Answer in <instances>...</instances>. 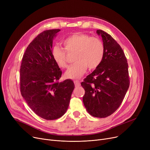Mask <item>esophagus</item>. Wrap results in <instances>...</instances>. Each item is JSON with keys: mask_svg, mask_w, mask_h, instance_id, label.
<instances>
[{"mask_svg": "<svg viewBox=\"0 0 150 150\" xmlns=\"http://www.w3.org/2000/svg\"><path fill=\"white\" fill-rule=\"evenodd\" d=\"M74 83H75V85L76 87H78V86H80V83L79 81H78V80L74 81Z\"/></svg>", "mask_w": 150, "mask_h": 150, "instance_id": "esophagus-1", "label": "esophagus"}]
</instances>
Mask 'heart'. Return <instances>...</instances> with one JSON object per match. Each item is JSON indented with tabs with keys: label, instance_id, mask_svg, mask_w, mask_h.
<instances>
[{
	"label": "heart",
	"instance_id": "1",
	"mask_svg": "<svg viewBox=\"0 0 150 150\" xmlns=\"http://www.w3.org/2000/svg\"><path fill=\"white\" fill-rule=\"evenodd\" d=\"M64 49L68 53L75 52V61L67 70L65 76L68 78H80L88 68L93 70L98 67L103 59L104 44L97 37H91L84 33H75L66 38L62 42ZM52 57L61 68H66L68 62L64 50L54 47L52 52Z\"/></svg>",
	"mask_w": 150,
	"mask_h": 150
}]
</instances>
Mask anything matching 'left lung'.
I'll list each match as a JSON object with an SVG mask.
<instances>
[{
  "label": "left lung",
  "instance_id": "1",
  "mask_svg": "<svg viewBox=\"0 0 150 150\" xmlns=\"http://www.w3.org/2000/svg\"><path fill=\"white\" fill-rule=\"evenodd\" d=\"M105 46L100 64L81 83L85 91L83 98L88 113L105 118L119 108L129 86L127 59L120 45L105 31L98 30Z\"/></svg>",
  "mask_w": 150,
  "mask_h": 150
}]
</instances>
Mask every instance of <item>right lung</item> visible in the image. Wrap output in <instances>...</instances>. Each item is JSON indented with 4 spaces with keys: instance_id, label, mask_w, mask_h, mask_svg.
<instances>
[{
    "instance_id": "right-lung-1",
    "label": "right lung",
    "mask_w": 150,
    "mask_h": 150,
    "mask_svg": "<svg viewBox=\"0 0 150 150\" xmlns=\"http://www.w3.org/2000/svg\"><path fill=\"white\" fill-rule=\"evenodd\" d=\"M59 29L44 31L28 45L20 69L21 95L31 110L45 120L64 115L75 88L73 81L59 82L62 72L52 57V44Z\"/></svg>"
}]
</instances>
